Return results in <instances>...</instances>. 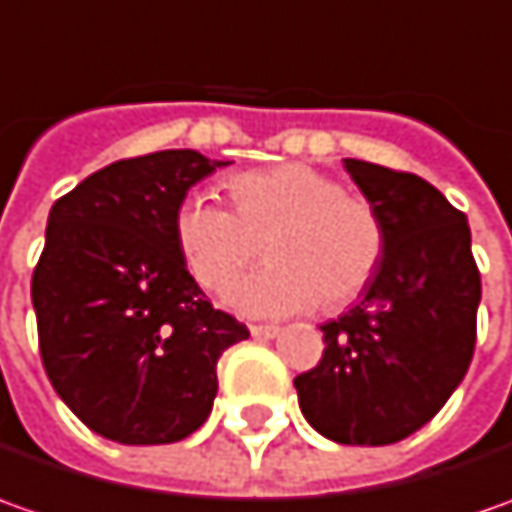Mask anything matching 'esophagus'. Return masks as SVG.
<instances>
[{
    "label": "esophagus",
    "mask_w": 512,
    "mask_h": 512,
    "mask_svg": "<svg viewBox=\"0 0 512 512\" xmlns=\"http://www.w3.org/2000/svg\"><path fill=\"white\" fill-rule=\"evenodd\" d=\"M250 333H253L256 339H273V336L279 333V327L276 325H250Z\"/></svg>",
    "instance_id": "1"
}]
</instances>
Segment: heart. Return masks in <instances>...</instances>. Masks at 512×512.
<instances>
[{
    "mask_svg": "<svg viewBox=\"0 0 512 512\" xmlns=\"http://www.w3.org/2000/svg\"><path fill=\"white\" fill-rule=\"evenodd\" d=\"M233 207L187 193L173 210V242L187 273L222 296L265 253L273 259L236 290L247 313L285 316L359 302L387 259V222L362 193L305 162L245 170L227 182Z\"/></svg>",
    "mask_w": 512,
    "mask_h": 512,
    "instance_id": "obj_1",
    "label": "heart"
}]
</instances>
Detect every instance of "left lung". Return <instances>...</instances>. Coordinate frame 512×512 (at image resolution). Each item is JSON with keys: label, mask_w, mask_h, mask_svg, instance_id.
<instances>
[{"label": "left lung", "mask_w": 512, "mask_h": 512, "mask_svg": "<svg viewBox=\"0 0 512 512\" xmlns=\"http://www.w3.org/2000/svg\"><path fill=\"white\" fill-rule=\"evenodd\" d=\"M344 168L382 210L387 259L362 302L322 325L325 353L293 384L322 436L379 447L424 427L464 379L482 273L464 213L430 182L362 159Z\"/></svg>", "instance_id": "obj_1"}]
</instances>
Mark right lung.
Masks as SVG:
<instances>
[{
  "label": "right lung",
  "instance_id": "obj_1",
  "mask_svg": "<svg viewBox=\"0 0 512 512\" xmlns=\"http://www.w3.org/2000/svg\"><path fill=\"white\" fill-rule=\"evenodd\" d=\"M222 165L196 150L119 159L50 207L30 279L39 353L59 399L110 442L199 430L219 356L250 336L207 302L173 242L176 205Z\"/></svg>",
  "mask_w": 512,
  "mask_h": 512
}]
</instances>
